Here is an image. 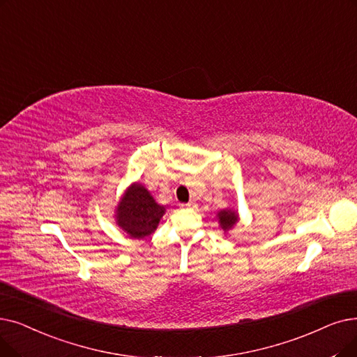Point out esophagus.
<instances>
[{"instance_id": "34e87169", "label": "esophagus", "mask_w": 357, "mask_h": 357, "mask_svg": "<svg viewBox=\"0 0 357 357\" xmlns=\"http://www.w3.org/2000/svg\"><path fill=\"white\" fill-rule=\"evenodd\" d=\"M182 208H192L195 206V203H192V201H190V203H185V204H179Z\"/></svg>"}]
</instances>
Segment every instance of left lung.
<instances>
[{"mask_svg":"<svg viewBox=\"0 0 357 357\" xmlns=\"http://www.w3.org/2000/svg\"><path fill=\"white\" fill-rule=\"evenodd\" d=\"M215 217H217V220H219V226L225 231V235L227 234V231L234 229L239 222V214L234 208H225V210L217 211Z\"/></svg>","mask_w":357,"mask_h":357,"instance_id":"1","label":"left lung"}]
</instances>
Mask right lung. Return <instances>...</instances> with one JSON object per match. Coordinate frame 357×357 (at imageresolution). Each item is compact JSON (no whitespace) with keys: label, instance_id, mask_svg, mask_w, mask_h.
<instances>
[{"label":"right lung","instance_id":"add662e5","mask_svg":"<svg viewBox=\"0 0 357 357\" xmlns=\"http://www.w3.org/2000/svg\"><path fill=\"white\" fill-rule=\"evenodd\" d=\"M166 207L153 198L140 182H132L123 191L115 207L116 226L132 239H143L158 229Z\"/></svg>","mask_w":357,"mask_h":357}]
</instances>
